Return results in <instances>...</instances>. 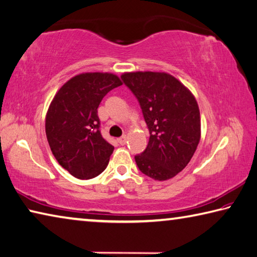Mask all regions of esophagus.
Here are the masks:
<instances>
[{"label": "esophagus", "mask_w": 257, "mask_h": 257, "mask_svg": "<svg viewBox=\"0 0 257 257\" xmlns=\"http://www.w3.org/2000/svg\"><path fill=\"white\" fill-rule=\"evenodd\" d=\"M125 142H127V136H125V135H123L122 137L118 138V143H119L120 145H124Z\"/></svg>", "instance_id": "1"}]
</instances>
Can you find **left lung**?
<instances>
[{"label":"left lung","instance_id":"obj_1","mask_svg":"<svg viewBox=\"0 0 257 257\" xmlns=\"http://www.w3.org/2000/svg\"><path fill=\"white\" fill-rule=\"evenodd\" d=\"M121 78L137 97L151 135L135 156L138 169L154 180L172 179L189 164L201 137L197 100L164 72L123 73Z\"/></svg>","mask_w":257,"mask_h":257}]
</instances>
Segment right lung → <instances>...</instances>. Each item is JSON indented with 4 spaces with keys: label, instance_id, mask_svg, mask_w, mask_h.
<instances>
[{
    "label": "right lung",
    "instance_id": "1",
    "mask_svg": "<svg viewBox=\"0 0 257 257\" xmlns=\"http://www.w3.org/2000/svg\"><path fill=\"white\" fill-rule=\"evenodd\" d=\"M122 85L112 73H82L56 93L46 114V136L59 165L81 180L108 166L114 147L102 137L97 108L105 94Z\"/></svg>",
    "mask_w": 257,
    "mask_h": 257
}]
</instances>
